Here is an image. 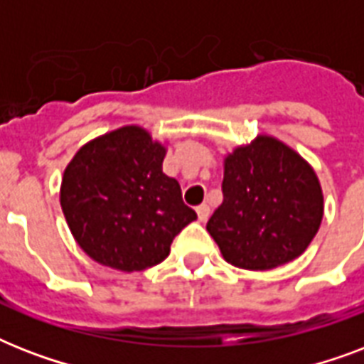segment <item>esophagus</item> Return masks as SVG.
Masks as SVG:
<instances>
[{
  "label": "esophagus",
  "instance_id": "esophagus-1",
  "mask_svg": "<svg viewBox=\"0 0 364 364\" xmlns=\"http://www.w3.org/2000/svg\"><path fill=\"white\" fill-rule=\"evenodd\" d=\"M196 215H198L200 223H205L208 221V217H210V208L205 204L198 205V208H196Z\"/></svg>",
  "mask_w": 364,
  "mask_h": 364
}]
</instances>
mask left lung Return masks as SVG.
I'll use <instances>...</instances> for the list:
<instances>
[{"label":"left lung","mask_w":364,"mask_h":364,"mask_svg":"<svg viewBox=\"0 0 364 364\" xmlns=\"http://www.w3.org/2000/svg\"><path fill=\"white\" fill-rule=\"evenodd\" d=\"M323 208L314 168L276 137L257 136L225 156L223 204L205 228L227 262L270 270L304 253Z\"/></svg>","instance_id":"8db88e82"}]
</instances>
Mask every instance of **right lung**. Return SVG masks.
Here are the masks:
<instances>
[{"mask_svg":"<svg viewBox=\"0 0 364 364\" xmlns=\"http://www.w3.org/2000/svg\"><path fill=\"white\" fill-rule=\"evenodd\" d=\"M166 147L141 126L85 143L62 177L60 205L79 247L100 264L139 272L170 255L196 219L181 187L162 171Z\"/></svg>","mask_w":364,"mask_h":364,"instance_id":"1","label":"right lung"}]
</instances>
